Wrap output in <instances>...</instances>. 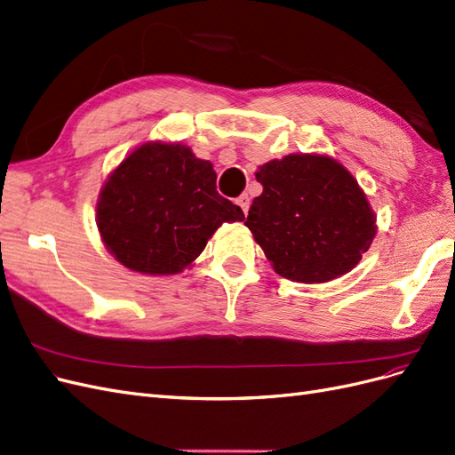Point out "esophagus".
Masks as SVG:
<instances>
[{"instance_id": "obj_1", "label": "esophagus", "mask_w": 455, "mask_h": 455, "mask_svg": "<svg viewBox=\"0 0 455 455\" xmlns=\"http://www.w3.org/2000/svg\"><path fill=\"white\" fill-rule=\"evenodd\" d=\"M237 204L241 206L244 214H249V209H251V197H249V196L243 194V196L237 199Z\"/></svg>"}]
</instances>
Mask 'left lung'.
Here are the masks:
<instances>
[{
	"label": "left lung",
	"instance_id": "1",
	"mask_svg": "<svg viewBox=\"0 0 455 455\" xmlns=\"http://www.w3.org/2000/svg\"><path fill=\"white\" fill-rule=\"evenodd\" d=\"M264 186L244 226L275 273L328 283L349 273L376 237V214L353 174L324 154H291L259 164Z\"/></svg>",
	"mask_w": 455,
	"mask_h": 455
}]
</instances>
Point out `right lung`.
I'll use <instances>...</instances> for the list:
<instances>
[{
	"mask_svg": "<svg viewBox=\"0 0 455 455\" xmlns=\"http://www.w3.org/2000/svg\"><path fill=\"white\" fill-rule=\"evenodd\" d=\"M237 204L216 191L211 161L180 142L149 140L109 172L96 201L108 252L131 271L189 269L224 222H243Z\"/></svg>",
	"mask_w": 455,
	"mask_h": 455,
	"instance_id": "1",
	"label": "right lung"
}]
</instances>
